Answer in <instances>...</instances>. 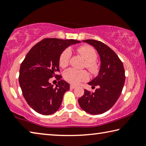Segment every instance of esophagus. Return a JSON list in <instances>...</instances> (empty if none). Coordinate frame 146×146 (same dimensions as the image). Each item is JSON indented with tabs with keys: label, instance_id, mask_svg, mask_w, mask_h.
I'll use <instances>...</instances> for the list:
<instances>
[{
	"label": "esophagus",
	"instance_id": "1",
	"mask_svg": "<svg viewBox=\"0 0 146 146\" xmlns=\"http://www.w3.org/2000/svg\"><path fill=\"white\" fill-rule=\"evenodd\" d=\"M76 88V86H74V85H70V89H71V90H72V89H75Z\"/></svg>",
	"mask_w": 146,
	"mask_h": 146
}]
</instances>
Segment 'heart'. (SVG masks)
<instances>
[{
    "label": "heart",
    "mask_w": 146,
    "mask_h": 146,
    "mask_svg": "<svg viewBox=\"0 0 146 146\" xmlns=\"http://www.w3.org/2000/svg\"><path fill=\"white\" fill-rule=\"evenodd\" d=\"M78 52L82 55L86 60V66L91 71H95L97 70L96 59L97 54L95 49L91 46L85 45L79 47ZM71 56V50L70 48H66L61 53L59 56V64L62 67H66L70 62ZM64 78L68 82L76 84L82 81L87 80L89 75L87 71L84 70H76L75 69L70 68L64 72Z\"/></svg>",
    "instance_id": "1"
}]
</instances>
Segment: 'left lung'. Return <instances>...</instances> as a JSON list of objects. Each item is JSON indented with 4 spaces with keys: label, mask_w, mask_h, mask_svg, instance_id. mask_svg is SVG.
I'll return each instance as SVG.
<instances>
[{
    "label": "left lung",
    "mask_w": 146,
    "mask_h": 146,
    "mask_svg": "<svg viewBox=\"0 0 146 146\" xmlns=\"http://www.w3.org/2000/svg\"><path fill=\"white\" fill-rule=\"evenodd\" d=\"M93 46L99 55L100 67L98 75L88 84L98 86L94 93L85 90L78 104L84 111L91 115H100L111 108L121 95L125 76L123 63L110 47L102 42L82 40Z\"/></svg>",
    "instance_id": "left-lung-1"
}]
</instances>
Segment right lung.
Segmentation results:
<instances>
[{
	"label": "right lung",
	"instance_id": "obj_1",
	"mask_svg": "<svg viewBox=\"0 0 146 146\" xmlns=\"http://www.w3.org/2000/svg\"><path fill=\"white\" fill-rule=\"evenodd\" d=\"M80 41L68 39L45 38L35 44L27 54L19 71V82L28 105L36 112L49 115L60 107L63 96L70 90V84L60 80L55 87L49 83L59 71V56L71 45Z\"/></svg>",
	"mask_w": 146,
	"mask_h": 146
}]
</instances>
